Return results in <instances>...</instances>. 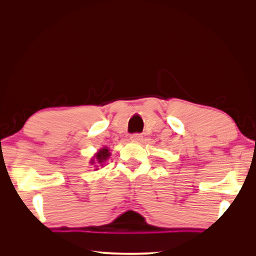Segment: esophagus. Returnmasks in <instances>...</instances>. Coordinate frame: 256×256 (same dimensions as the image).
<instances>
[{
	"label": "esophagus",
	"mask_w": 256,
	"mask_h": 256,
	"mask_svg": "<svg viewBox=\"0 0 256 256\" xmlns=\"http://www.w3.org/2000/svg\"><path fill=\"white\" fill-rule=\"evenodd\" d=\"M130 138H131V141H134V142H140V141H142L143 136L141 134H131Z\"/></svg>",
	"instance_id": "obj_1"
}]
</instances>
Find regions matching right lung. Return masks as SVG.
<instances>
[{
	"instance_id": "obj_1",
	"label": "right lung",
	"mask_w": 256,
	"mask_h": 256,
	"mask_svg": "<svg viewBox=\"0 0 256 256\" xmlns=\"http://www.w3.org/2000/svg\"><path fill=\"white\" fill-rule=\"evenodd\" d=\"M110 156H111V152L109 150H108V147H104V148L98 150V152L92 158V160L90 162V164L104 166ZM96 170H98V168H96Z\"/></svg>"
}]
</instances>
